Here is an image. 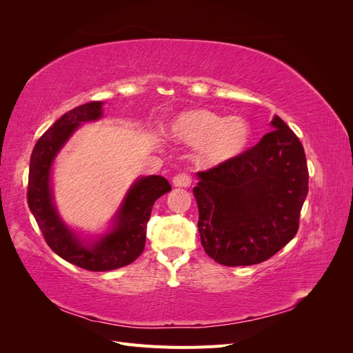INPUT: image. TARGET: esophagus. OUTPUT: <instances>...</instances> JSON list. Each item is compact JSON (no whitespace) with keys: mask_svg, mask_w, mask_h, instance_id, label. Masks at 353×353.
<instances>
[{"mask_svg":"<svg viewBox=\"0 0 353 353\" xmlns=\"http://www.w3.org/2000/svg\"><path fill=\"white\" fill-rule=\"evenodd\" d=\"M172 183H174L175 187H190V184H191V176H190L188 172H185V170H183V172H178V174L174 176Z\"/></svg>","mask_w":353,"mask_h":353,"instance_id":"1","label":"esophagus"}]
</instances>
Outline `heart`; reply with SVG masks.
Instances as JSON below:
<instances>
[{
    "label": "heart",
    "instance_id": "1",
    "mask_svg": "<svg viewBox=\"0 0 353 353\" xmlns=\"http://www.w3.org/2000/svg\"><path fill=\"white\" fill-rule=\"evenodd\" d=\"M170 132L185 144L199 147L203 165H221L239 157L249 147L252 137L243 117H222L208 109L181 113L170 125Z\"/></svg>",
    "mask_w": 353,
    "mask_h": 353
}]
</instances>
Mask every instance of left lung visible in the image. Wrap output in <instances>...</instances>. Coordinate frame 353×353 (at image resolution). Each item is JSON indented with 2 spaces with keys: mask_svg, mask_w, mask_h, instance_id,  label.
I'll list each match as a JSON object with an SVG mask.
<instances>
[{
  "mask_svg": "<svg viewBox=\"0 0 353 353\" xmlns=\"http://www.w3.org/2000/svg\"><path fill=\"white\" fill-rule=\"evenodd\" d=\"M274 130L230 162L199 172L201 245L213 261L245 266L270 259L299 230L309 172L302 143L279 116Z\"/></svg>",
  "mask_w": 353,
  "mask_h": 353,
  "instance_id": "obj_1",
  "label": "left lung"
}]
</instances>
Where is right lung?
I'll return each mask as SVG.
<instances>
[{
	"label": "right lung",
	"instance_id": "right-lung-1",
	"mask_svg": "<svg viewBox=\"0 0 353 353\" xmlns=\"http://www.w3.org/2000/svg\"><path fill=\"white\" fill-rule=\"evenodd\" d=\"M101 101H90L63 114L37 141L30 156L28 205L50 249L88 271H110L132 263L144 250L147 222L154 201L168 193V179L152 175L138 179L117 213L116 227L91 248L83 245L63 223L52 205L50 169L60 147L81 122L99 119Z\"/></svg>",
	"mask_w": 353,
	"mask_h": 353
}]
</instances>
